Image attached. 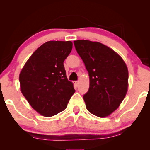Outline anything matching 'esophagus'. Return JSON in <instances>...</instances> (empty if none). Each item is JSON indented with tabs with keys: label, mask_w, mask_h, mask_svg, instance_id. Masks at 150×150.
Returning <instances> with one entry per match:
<instances>
[{
	"label": "esophagus",
	"mask_w": 150,
	"mask_h": 150,
	"mask_svg": "<svg viewBox=\"0 0 150 150\" xmlns=\"http://www.w3.org/2000/svg\"><path fill=\"white\" fill-rule=\"evenodd\" d=\"M74 84L75 86H78L79 85V81H74Z\"/></svg>",
	"instance_id": "esophagus-1"
}]
</instances>
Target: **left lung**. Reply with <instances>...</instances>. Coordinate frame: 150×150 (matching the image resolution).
<instances>
[{
    "mask_svg": "<svg viewBox=\"0 0 150 150\" xmlns=\"http://www.w3.org/2000/svg\"><path fill=\"white\" fill-rule=\"evenodd\" d=\"M89 72V88L83 96L87 109L100 117L115 111L126 95L128 71L122 57L98 42H74Z\"/></svg>",
    "mask_w": 150,
    "mask_h": 150,
    "instance_id": "8db88e82",
    "label": "left lung"
}]
</instances>
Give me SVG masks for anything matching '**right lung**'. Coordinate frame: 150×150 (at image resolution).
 <instances>
[{
    "mask_svg": "<svg viewBox=\"0 0 150 150\" xmlns=\"http://www.w3.org/2000/svg\"><path fill=\"white\" fill-rule=\"evenodd\" d=\"M72 45L70 41L44 43L30 57L20 74L22 94L43 116L51 117L63 111L74 93L63 65Z\"/></svg>",
    "mask_w": 150,
    "mask_h": 150,
    "instance_id": "add662e5",
    "label": "right lung"
}]
</instances>
